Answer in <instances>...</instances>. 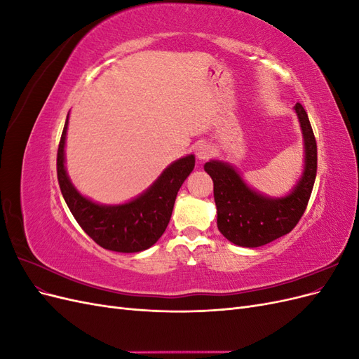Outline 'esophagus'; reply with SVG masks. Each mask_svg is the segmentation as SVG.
<instances>
[{
    "label": "esophagus",
    "instance_id": "1",
    "mask_svg": "<svg viewBox=\"0 0 359 359\" xmlns=\"http://www.w3.org/2000/svg\"><path fill=\"white\" fill-rule=\"evenodd\" d=\"M194 154H196L198 160H201V161L208 160L212 156V147L210 144H205V142L199 144L196 147V149H194Z\"/></svg>",
    "mask_w": 359,
    "mask_h": 359
}]
</instances>
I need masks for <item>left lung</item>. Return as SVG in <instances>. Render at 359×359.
Listing matches in <instances>:
<instances>
[{"instance_id": "obj_1", "label": "left lung", "mask_w": 359, "mask_h": 359, "mask_svg": "<svg viewBox=\"0 0 359 359\" xmlns=\"http://www.w3.org/2000/svg\"><path fill=\"white\" fill-rule=\"evenodd\" d=\"M302 140L304 168L295 186L285 196L273 198L252 189L231 163L210 160L205 172L214 182L217 227L235 245L255 248L289 233L307 208L316 180L318 147L306 109L293 106Z\"/></svg>"}]
</instances>
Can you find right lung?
Segmentation results:
<instances>
[{
    "label": "right lung",
    "mask_w": 359,
    "mask_h": 359,
    "mask_svg": "<svg viewBox=\"0 0 359 359\" xmlns=\"http://www.w3.org/2000/svg\"><path fill=\"white\" fill-rule=\"evenodd\" d=\"M69 115L57 156L58 182L76 222L100 247L118 253H137L154 245L169 224L182 182L194 169V156L181 157L160 173L151 186L132 201L116 205L94 202L73 186L66 169Z\"/></svg>",
    "instance_id": "obj_1"
}]
</instances>
